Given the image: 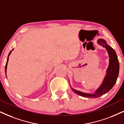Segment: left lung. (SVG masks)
I'll list each match as a JSON object with an SVG mask.
<instances>
[{
	"label": "left lung",
	"mask_w": 124,
	"mask_h": 124,
	"mask_svg": "<svg viewBox=\"0 0 124 124\" xmlns=\"http://www.w3.org/2000/svg\"><path fill=\"white\" fill-rule=\"evenodd\" d=\"M97 43L103 47L106 48L109 57V66L106 70V76L105 77L102 83L93 94L83 93L78 90H75L71 87L74 93L81 96L87 97V98H97L108 93L114 86L118 76L120 65L116 51L113 48L106 43V42L104 39H99L97 41Z\"/></svg>",
	"instance_id": "1"
}]
</instances>
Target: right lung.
<instances>
[{
  "instance_id": "right-lung-1",
  "label": "right lung",
  "mask_w": 124,
  "mask_h": 124,
  "mask_svg": "<svg viewBox=\"0 0 124 124\" xmlns=\"http://www.w3.org/2000/svg\"><path fill=\"white\" fill-rule=\"evenodd\" d=\"M14 50V48L12 50ZM11 52H12V51H11L10 53H9V54H8V58H7V62H6V67H5V72H6H6H7V64H8V57L9 56H10V55L11 54Z\"/></svg>"
}]
</instances>
